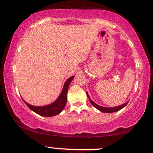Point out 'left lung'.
<instances>
[{"label": "left lung", "mask_w": 153, "mask_h": 153, "mask_svg": "<svg viewBox=\"0 0 153 153\" xmlns=\"http://www.w3.org/2000/svg\"><path fill=\"white\" fill-rule=\"evenodd\" d=\"M87 95H88V98H89V100H90V102H91V103L94 106L95 108H96L97 110H100V111L102 112V113H114V112H117V111H118V110H121V109H122V108H124V107L126 106L127 104H128V102H126V103H125V104L117 106V107H114V108H104V107L98 105H97L96 103H95V102H93V100H91V98H90L89 95H88V93H87Z\"/></svg>", "instance_id": "obj_1"}]
</instances>
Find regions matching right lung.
<instances>
[{"label": "right lung", "mask_w": 153, "mask_h": 153, "mask_svg": "<svg viewBox=\"0 0 153 153\" xmlns=\"http://www.w3.org/2000/svg\"><path fill=\"white\" fill-rule=\"evenodd\" d=\"M73 78H74V76H72L66 80L65 84H64L63 89H62L61 93L59 95L58 99L55 102H53V103L45 106H33L25 102V101L24 102L31 110H33L38 115H42V116L51 117L58 115L65 108L66 102H67L68 90L69 85Z\"/></svg>", "instance_id": "1"}]
</instances>
